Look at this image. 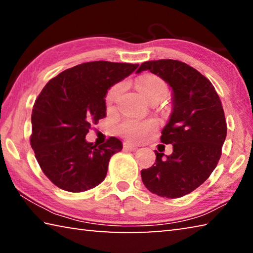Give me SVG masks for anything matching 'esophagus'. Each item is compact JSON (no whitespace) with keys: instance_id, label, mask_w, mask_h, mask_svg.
<instances>
[{"instance_id":"34e87169","label":"esophagus","mask_w":253,"mask_h":253,"mask_svg":"<svg viewBox=\"0 0 253 253\" xmlns=\"http://www.w3.org/2000/svg\"><path fill=\"white\" fill-rule=\"evenodd\" d=\"M124 148L127 149V151H130V152H136L138 147L135 146V145H132L130 143H125L124 144Z\"/></svg>"}]
</instances>
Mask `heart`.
Wrapping results in <instances>:
<instances>
[{
    "label": "heart",
    "mask_w": 253,
    "mask_h": 253,
    "mask_svg": "<svg viewBox=\"0 0 253 253\" xmlns=\"http://www.w3.org/2000/svg\"><path fill=\"white\" fill-rule=\"evenodd\" d=\"M137 88L143 97L149 102L156 104L164 100L169 93V87L166 83L160 77L147 75L144 76L137 81ZM123 90V84H117L111 87L106 95V104L111 105L117 99ZM157 126L156 122L152 119L147 121H136V119H125L117 126V130L119 134L125 137V138L131 140H139L144 138L145 136L155 129Z\"/></svg>",
    "instance_id": "obj_1"
}]
</instances>
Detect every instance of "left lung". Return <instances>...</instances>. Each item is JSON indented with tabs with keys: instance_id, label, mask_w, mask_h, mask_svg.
Here are the masks:
<instances>
[{
	"instance_id": "left-lung-1",
	"label": "left lung",
	"mask_w": 253,
	"mask_h": 253,
	"mask_svg": "<svg viewBox=\"0 0 253 253\" xmlns=\"http://www.w3.org/2000/svg\"><path fill=\"white\" fill-rule=\"evenodd\" d=\"M161 77L173 89V113L161 142L173 145L172 155L142 169L144 185L162 198L177 199L193 192L216 168L226 137L220 97L207 77L178 60L146 61L137 69Z\"/></svg>"
}]
</instances>
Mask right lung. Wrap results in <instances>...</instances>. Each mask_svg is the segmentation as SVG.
Returning <instances> with one entry per match:
<instances>
[{
    "label": "right lung",
    "instance_id": "add662e5",
    "mask_svg": "<svg viewBox=\"0 0 253 253\" xmlns=\"http://www.w3.org/2000/svg\"><path fill=\"white\" fill-rule=\"evenodd\" d=\"M138 65L84 62L51 79L34 101L30 144L42 172L72 193L104 181L110 157L123 149L116 137L100 146L85 142L91 125L106 117V92Z\"/></svg>",
    "mask_w": 253,
    "mask_h": 253
}]
</instances>
